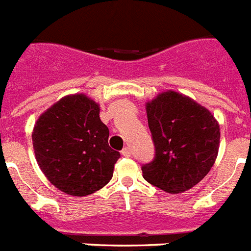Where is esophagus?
<instances>
[{
    "label": "esophagus",
    "instance_id": "34e87169",
    "mask_svg": "<svg viewBox=\"0 0 251 251\" xmlns=\"http://www.w3.org/2000/svg\"><path fill=\"white\" fill-rule=\"evenodd\" d=\"M122 156L124 157H130L132 156V151H130L129 147H126L122 150Z\"/></svg>",
    "mask_w": 251,
    "mask_h": 251
}]
</instances>
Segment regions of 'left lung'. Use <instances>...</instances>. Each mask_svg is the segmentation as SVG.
Returning a JSON list of instances; mask_svg holds the SVG:
<instances>
[{"instance_id":"left-lung-1","label":"left lung","mask_w":251,"mask_h":251,"mask_svg":"<svg viewBox=\"0 0 251 251\" xmlns=\"http://www.w3.org/2000/svg\"><path fill=\"white\" fill-rule=\"evenodd\" d=\"M154 158L142 166L147 182L181 194L208 174L220 145V126L205 106L177 92H165L146 104Z\"/></svg>"}]
</instances>
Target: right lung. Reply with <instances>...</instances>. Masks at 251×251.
Segmentation results:
<instances>
[{"label":"right lung","instance_id":"add662e5","mask_svg":"<svg viewBox=\"0 0 251 251\" xmlns=\"http://www.w3.org/2000/svg\"><path fill=\"white\" fill-rule=\"evenodd\" d=\"M99 104L84 94L64 97L40 115L32 145L40 168L60 191L86 196L109 182L121 153L108 145Z\"/></svg>","mask_w":251,"mask_h":251}]
</instances>
